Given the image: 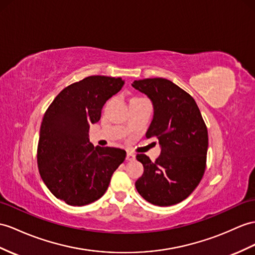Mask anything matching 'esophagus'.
<instances>
[{
    "mask_svg": "<svg viewBox=\"0 0 255 255\" xmlns=\"http://www.w3.org/2000/svg\"><path fill=\"white\" fill-rule=\"evenodd\" d=\"M127 160L128 161L135 160V154L133 152H131V151H128V153H127Z\"/></svg>",
    "mask_w": 255,
    "mask_h": 255,
    "instance_id": "1",
    "label": "esophagus"
}]
</instances>
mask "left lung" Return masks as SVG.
<instances>
[{"label": "left lung", "instance_id": "left-lung-1", "mask_svg": "<svg viewBox=\"0 0 255 255\" xmlns=\"http://www.w3.org/2000/svg\"><path fill=\"white\" fill-rule=\"evenodd\" d=\"M132 86L152 104L153 117L146 137L159 140L161 152L154 162L136 156L144 173L136 181L139 195L154 206H173L186 199L206 170L208 129L195 99L163 78L134 81Z\"/></svg>", "mask_w": 255, "mask_h": 255}]
</instances>
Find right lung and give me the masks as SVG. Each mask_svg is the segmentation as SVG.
<instances>
[{
  "label": "right lung",
  "instance_id": "1",
  "mask_svg": "<svg viewBox=\"0 0 255 255\" xmlns=\"http://www.w3.org/2000/svg\"><path fill=\"white\" fill-rule=\"evenodd\" d=\"M124 85L121 78L91 76L61 91L43 118L38 146L40 175L52 194L69 206H86L106 192L126 150L94 147L91 124Z\"/></svg>",
  "mask_w": 255,
  "mask_h": 255
}]
</instances>
